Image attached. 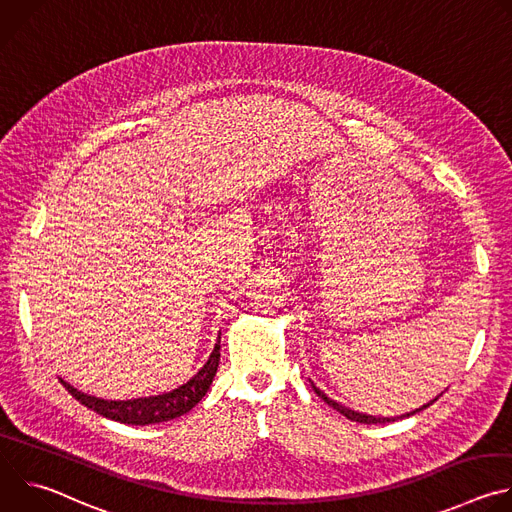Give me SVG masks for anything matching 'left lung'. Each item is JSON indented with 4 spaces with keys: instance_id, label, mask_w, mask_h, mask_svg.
I'll list each match as a JSON object with an SVG mask.
<instances>
[{
    "instance_id": "left-lung-1",
    "label": "left lung",
    "mask_w": 512,
    "mask_h": 512,
    "mask_svg": "<svg viewBox=\"0 0 512 512\" xmlns=\"http://www.w3.org/2000/svg\"><path fill=\"white\" fill-rule=\"evenodd\" d=\"M312 389L316 391V395L320 397V399H324L330 407H334L336 411H340L344 417H348L350 421H358V423H389V421H395V417H373V415H364V413H358V411H352V409H348V407H344V405H340V403H336L334 399H330V397H326L314 383H312ZM440 399V395H437L433 401H437ZM431 401V403H433ZM431 403H427V405H423V407H419V409H415L413 413H407V415H401V417H409V415H415V413H419L421 409H425V407H429Z\"/></svg>"
}]
</instances>
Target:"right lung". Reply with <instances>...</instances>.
Masks as SVG:
<instances>
[{
    "label": "right lung",
    "mask_w": 512,
    "mask_h": 512,
    "mask_svg": "<svg viewBox=\"0 0 512 512\" xmlns=\"http://www.w3.org/2000/svg\"><path fill=\"white\" fill-rule=\"evenodd\" d=\"M218 360H221V340L214 344V350L210 352L204 367L186 385H182L170 393H164V395L141 397V399H133V401H105V399L91 397V395L77 391L75 387L64 383L62 379H60V383L77 401H81L85 407L97 411L103 417H109L119 423H129V425H150V423L170 421V419H176V417L188 413L206 395V391L216 375Z\"/></svg>",
    "instance_id": "1"
}]
</instances>
